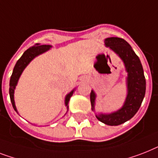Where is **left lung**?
<instances>
[{"instance_id":"8db88e82","label":"left lung","mask_w":158,"mask_h":158,"mask_svg":"<svg viewBox=\"0 0 158 158\" xmlns=\"http://www.w3.org/2000/svg\"><path fill=\"white\" fill-rule=\"evenodd\" d=\"M105 45L114 51L123 61L127 77V94L122 108L110 114H96L97 118L109 126H118L130 120L139 110L146 90L145 77L139 57L125 40L118 37H110L105 40ZM97 94L92 90L90 101L92 110L95 112Z\"/></svg>"}]
</instances>
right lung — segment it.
<instances>
[{"instance_id": "obj_1", "label": "right lung", "mask_w": 158, "mask_h": 158, "mask_svg": "<svg viewBox=\"0 0 158 158\" xmlns=\"http://www.w3.org/2000/svg\"><path fill=\"white\" fill-rule=\"evenodd\" d=\"M51 48H52V46L48 45H48H46V44L40 45V44H36L35 45L32 46V47H31V48L26 50L25 52H23V54L22 55V57L18 60V61L15 64V68L13 70L12 75L10 77V97L13 108L15 109V110L17 113H18V110H17L15 102V90L17 84H18L19 78L21 76L22 73L23 72L24 69L27 66L28 64L30 63L35 57L42 54L44 52H47ZM75 91V88L73 89L70 92H69L66 96V97H65V106H66L67 110L69 109V106H68L69 101H70V97H72L73 93H74Z\"/></svg>"}]
</instances>
